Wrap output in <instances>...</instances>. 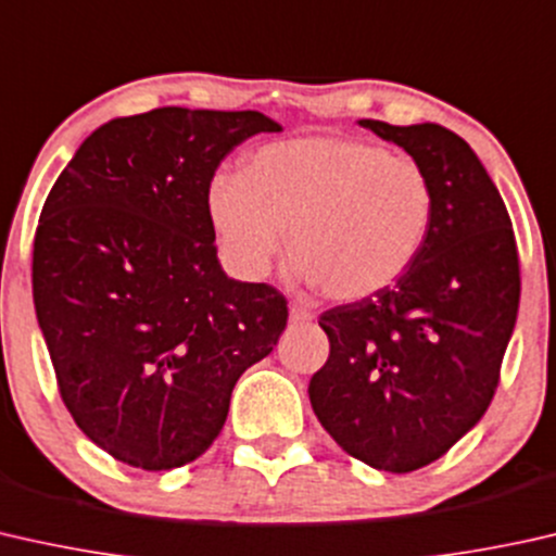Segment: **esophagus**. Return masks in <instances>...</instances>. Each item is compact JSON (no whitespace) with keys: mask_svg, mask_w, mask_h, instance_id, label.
Instances as JSON below:
<instances>
[{"mask_svg":"<svg viewBox=\"0 0 556 556\" xmlns=\"http://www.w3.org/2000/svg\"><path fill=\"white\" fill-rule=\"evenodd\" d=\"M291 324L293 326H305V324H311L313 320V313L311 311H305V308H301V305H291Z\"/></svg>","mask_w":556,"mask_h":556,"instance_id":"1","label":"esophagus"}]
</instances>
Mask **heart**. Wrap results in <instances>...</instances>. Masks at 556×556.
<instances>
[{
  "label": "heart",
  "mask_w": 556,
  "mask_h": 556,
  "mask_svg": "<svg viewBox=\"0 0 556 556\" xmlns=\"http://www.w3.org/2000/svg\"><path fill=\"white\" fill-rule=\"evenodd\" d=\"M207 213L232 273L258 280L283 243L291 268L333 301H361L412 268L433 220L416 160L351 138L265 144L240 175H218Z\"/></svg>",
  "instance_id": "heart-1"
}]
</instances>
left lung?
Masks as SVG:
<instances>
[{"instance_id": "1", "label": "left lung", "mask_w": 556, "mask_h": 556, "mask_svg": "<svg viewBox=\"0 0 556 556\" xmlns=\"http://www.w3.org/2000/svg\"><path fill=\"white\" fill-rule=\"evenodd\" d=\"M433 188L424 251L393 286L318 318L331 343L308 396L333 441L374 469L437 462L492 404L519 311L511 218L469 142L446 127L361 119Z\"/></svg>"}]
</instances>
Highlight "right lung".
<instances>
[{
  "instance_id": "1",
  "label": "right lung",
  "mask_w": 556,
  "mask_h": 556,
  "mask_svg": "<svg viewBox=\"0 0 556 556\" xmlns=\"http://www.w3.org/2000/svg\"><path fill=\"white\" fill-rule=\"evenodd\" d=\"M280 125L157 108L87 138L45 200L31 295L60 396L102 452L144 471L195 462L232 386L288 324L286 295L223 273L207 190L223 157Z\"/></svg>"
}]
</instances>
